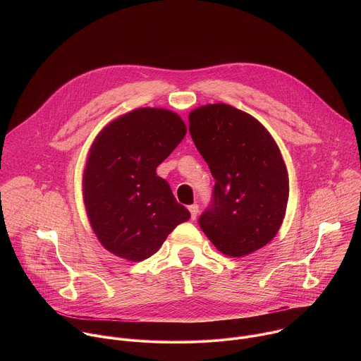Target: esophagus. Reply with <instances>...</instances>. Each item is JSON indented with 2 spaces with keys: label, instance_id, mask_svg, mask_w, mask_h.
I'll list each match as a JSON object with an SVG mask.
<instances>
[{
  "label": "esophagus",
  "instance_id": "34e87169",
  "mask_svg": "<svg viewBox=\"0 0 361 361\" xmlns=\"http://www.w3.org/2000/svg\"><path fill=\"white\" fill-rule=\"evenodd\" d=\"M190 213H191V220H195L197 219V214H198V205L197 204H192L188 207Z\"/></svg>",
  "mask_w": 361,
  "mask_h": 361
}]
</instances>
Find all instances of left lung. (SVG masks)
I'll use <instances>...</instances> for the list:
<instances>
[{"label":"left lung","instance_id":"8db88e82","mask_svg":"<svg viewBox=\"0 0 361 361\" xmlns=\"http://www.w3.org/2000/svg\"><path fill=\"white\" fill-rule=\"evenodd\" d=\"M191 138L216 180L213 204L198 223L214 247L244 257L279 233L288 201V173L266 127L233 106H201L188 116Z\"/></svg>","mask_w":361,"mask_h":361}]
</instances>
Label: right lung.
Returning <instances> with one entry per match:
<instances>
[{"label":"right lung","instance_id":"1","mask_svg":"<svg viewBox=\"0 0 361 361\" xmlns=\"http://www.w3.org/2000/svg\"><path fill=\"white\" fill-rule=\"evenodd\" d=\"M185 133L177 113L144 107L109 123L90 147L82 173L87 217L101 245L120 259H148L190 219L156 173Z\"/></svg>","mask_w":361,"mask_h":361}]
</instances>
